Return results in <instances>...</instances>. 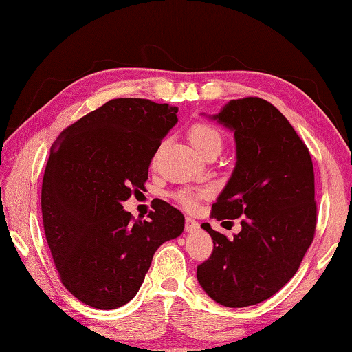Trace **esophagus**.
<instances>
[{"label": "esophagus", "mask_w": 352, "mask_h": 352, "mask_svg": "<svg viewBox=\"0 0 352 352\" xmlns=\"http://www.w3.org/2000/svg\"><path fill=\"white\" fill-rule=\"evenodd\" d=\"M184 230H186L188 233H194V231L199 230V222L192 217H186L184 219Z\"/></svg>", "instance_id": "obj_1"}]
</instances>
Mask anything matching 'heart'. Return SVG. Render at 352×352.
<instances>
[{"label": "heart", "mask_w": 352, "mask_h": 352, "mask_svg": "<svg viewBox=\"0 0 352 352\" xmlns=\"http://www.w3.org/2000/svg\"><path fill=\"white\" fill-rule=\"evenodd\" d=\"M189 138H190V142H192V146L197 148L200 153H204L205 151H208V148H212V147L222 148V144H223L222 133L208 122H195L194 126L190 127ZM175 197L186 208H192L195 204H197V194L190 192V190H180Z\"/></svg>", "instance_id": "1"}]
</instances>
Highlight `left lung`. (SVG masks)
Here are the masks:
<instances>
[{"mask_svg": "<svg viewBox=\"0 0 352 352\" xmlns=\"http://www.w3.org/2000/svg\"><path fill=\"white\" fill-rule=\"evenodd\" d=\"M210 118L236 142L233 174L211 216L243 220L231 239L201 223L214 250L197 267V279L219 305L247 307L284 287L311 247L317 225L312 158L283 113L261 98L230 100Z\"/></svg>", "mask_w": 352, "mask_h": 352, "instance_id": "left-lung-1", "label": "left lung"}]
</instances>
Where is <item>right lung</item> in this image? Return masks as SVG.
<instances>
[{
    "mask_svg": "<svg viewBox=\"0 0 352 352\" xmlns=\"http://www.w3.org/2000/svg\"><path fill=\"white\" fill-rule=\"evenodd\" d=\"M177 107L113 99L58 136L41 184L47 245L65 287L85 305L110 311L138 294L162 243L180 236L184 216L155 200L148 220L122 204L144 188Z\"/></svg>",
    "mask_w": 352,
    "mask_h": 352,
    "instance_id": "add662e5",
    "label": "right lung"
}]
</instances>
